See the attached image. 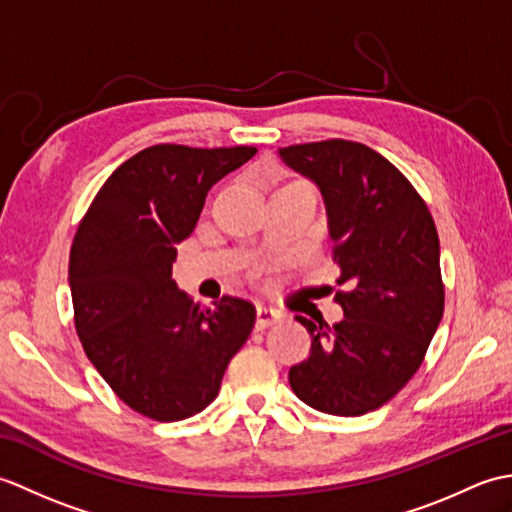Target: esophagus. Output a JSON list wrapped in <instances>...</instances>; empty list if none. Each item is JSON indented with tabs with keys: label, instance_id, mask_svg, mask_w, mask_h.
Masks as SVG:
<instances>
[{
	"label": "esophagus",
	"instance_id": "obj_1",
	"mask_svg": "<svg viewBox=\"0 0 512 512\" xmlns=\"http://www.w3.org/2000/svg\"><path fill=\"white\" fill-rule=\"evenodd\" d=\"M281 317H284V312H281V310L262 306V303L257 306V328L259 330H264V328H268V325L281 321Z\"/></svg>",
	"mask_w": 512,
	"mask_h": 512
}]
</instances>
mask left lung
Wrapping results in <instances>:
<instances>
[{
	"label": "left lung",
	"mask_w": 512,
	"mask_h": 512,
	"mask_svg": "<svg viewBox=\"0 0 512 512\" xmlns=\"http://www.w3.org/2000/svg\"><path fill=\"white\" fill-rule=\"evenodd\" d=\"M281 160L317 184L341 268L343 321L297 317L310 356L290 367V387L312 409L363 416L418 372L444 312L440 239L427 204L378 151L352 140L290 145Z\"/></svg>",
	"instance_id": "obj_1"
}]
</instances>
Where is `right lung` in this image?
I'll return each mask as SVG.
<instances>
[{
  "mask_svg": "<svg viewBox=\"0 0 512 512\" xmlns=\"http://www.w3.org/2000/svg\"><path fill=\"white\" fill-rule=\"evenodd\" d=\"M255 154L244 145L147 147L105 180L76 228V334L114 394L151 420L209 407L255 325L250 301L224 295L204 308L171 279L176 244L193 233L206 193Z\"/></svg>",
  "mask_w": 512,
  "mask_h": 512,
  "instance_id": "add662e5",
  "label": "right lung"
}]
</instances>
